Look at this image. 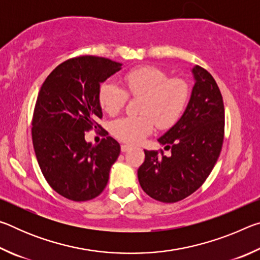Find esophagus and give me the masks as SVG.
Returning a JSON list of instances; mask_svg holds the SVG:
<instances>
[{
    "mask_svg": "<svg viewBox=\"0 0 260 260\" xmlns=\"http://www.w3.org/2000/svg\"><path fill=\"white\" fill-rule=\"evenodd\" d=\"M131 148H132V147L129 146V144H121V151H122V152L128 151Z\"/></svg>",
    "mask_w": 260,
    "mask_h": 260,
    "instance_id": "34e87169",
    "label": "esophagus"
}]
</instances>
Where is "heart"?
Masks as SVG:
<instances>
[{
  "label": "heart",
  "instance_id": "1",
  "mask_svg": "<svg viewBox=\"0 0 260 260\" xmlns=\"http://www.w3.org/2000/svg\"><path fill=\"white\" fill-rule=\"evenodd\" d=\"M125 89L112 80L101 83L99 102L110 116L119 113L128 96L141 99L136 116H126L113 120L110 132L119 141L139 143L152 133L155 125L169 129L181 118L191 95L190 85L183 78H170L169 73L157 67H140L124 76Z\"/></svg>",
  "mask_w": 260,
  "mask_h": 260
}]
</instances>
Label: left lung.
<instances>
[{"mask_svg":"<svg viewBox=\"0 0 260 260\" xmlns=\"http://www.w3.org/2000/svg\"><path fill=\"white\" fill-rule=\"evenodd\" d=\"M190 100L172 128L158 139L170 149L144 150L139 167L141 187L153 200L175 203L195 192L213 170L225 138V107L213 77L196 65Z\"/></svg>","mask_w":260,"mask_h":260,"instance_id":"left-lung-1","label":"left lung"}]
</instances>
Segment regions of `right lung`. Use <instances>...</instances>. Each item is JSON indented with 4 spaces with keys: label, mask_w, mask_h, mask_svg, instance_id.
<instances>
[{
    "label": "right lung",
    "mask_w": 260,
    "mask_h": 260,
    "mask_svg": "<svg viewBox=\"0 0 260 260\" xmlns=\"http://www.w3.org/2000/svg\"><path fill=\"white\" fill-rule=\"evenodd\" d=\"M121 64L83 55L59 64L42 83L32 118L35 156L49 186L65 199L85 202L98 197L109 180L120 146L104 129L91 146L85 133L101 128V82L119 71Z\"/></svg>",
    "instance_id": "1"
}]
</instances>
